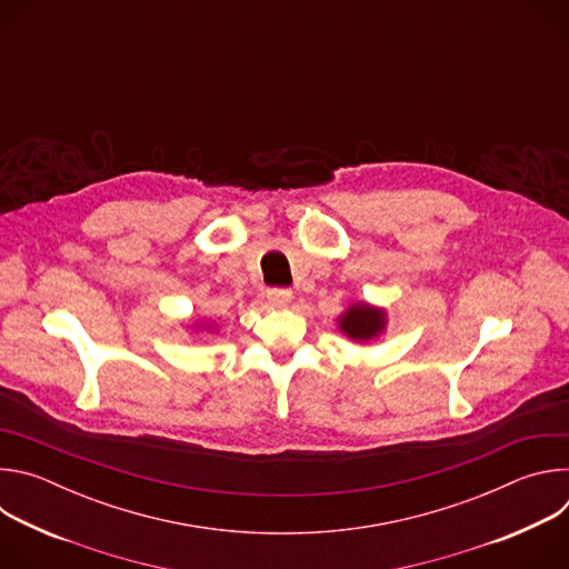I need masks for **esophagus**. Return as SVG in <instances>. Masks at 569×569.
I'll list each match as a JSON object with an SVG mask.
<instances>
[{
	"instance_id": "34e87169",
	"label": "esophagus",
	"mask_w": 569,
	"mask_h": 569,
	"mask_svg": "<svg viewBox=\"0 0 569 569\" xmlns=\"http://www.w3.org/2000/svg\"><path fill=\"white\" fill-rule=\"evenodd\" d=\"M268 301L274 306H288L292 301V290L288 288H270L268 290Z\"/></svg>"
}]
</instances>
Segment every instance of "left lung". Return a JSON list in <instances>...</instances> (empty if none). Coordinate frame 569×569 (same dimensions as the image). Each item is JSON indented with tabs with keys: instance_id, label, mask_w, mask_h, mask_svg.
Segmentation results:
<instances>
[{
	"instance_id": "1",
	"label": "left lung",
	"mask_w": 569,
	"mask_h": 569,
	"mask_svg": "<svg viewBox=\"0 0 569 569\" xmlns=\"http://www.w3.org/2000/svg\"><path fill=\"white\" fill-rule=\"evenodd\" d=\"M338 321H340V331L345 336H349L356 342H369L385 331L387 315L382 308L360 301L349 306Z\"/></svg>"
}]
</instances>
